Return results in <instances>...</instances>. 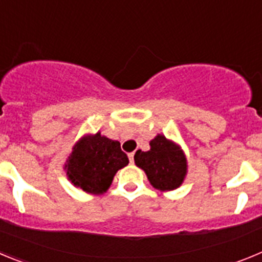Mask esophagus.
Segmentation results:
<instances>
[{"label":"esophagus","instance_id":"obj_1","mask_svg":"<svg viewBox=\"0 0 262 262\" xmlns=\"http://www.w3.org/2000/svg\"><path fill=\"white\" fill-rule=\"evenodd\" d=\"M134 156H135V154H134V152L128 154V159H129V163H131V164L134 163Z\"/></svg>","mask_w":262,"mask_h":262}]
</instances>
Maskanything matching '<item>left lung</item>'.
I'll return each instance as SVG.
<instances>
[{
	"label": "left lung",
	"mask_w": 262,
	"mask_h": 262,
	"mask_svg": "<svg viewBox=\"0 0 262 262\" xmlns=\"http://www.w3.org/2000/svg\"><path fill=\"white\" fill-rule=\"evenodd\" d=\"M149 151L138 149L134 156L136 166L144 170L148 181L160 191L178 189L187 174V159L181 145L163 134L149 142Z\"/></svg>",
	"instance_id": "1"
}]
</instances>
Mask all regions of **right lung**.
Returning <instances> with one entry per match:
<instances>
[{
	"instance_id": "right-lung-1",
	"label": "right lung",
	"mask_w": 262,
	"mask_h": 262,
	"mask_svg": "<svg viewBox=\"0 0 262 262\" xmlns=\"http://www.w3.org/2000/svg\"><path fill=\"white\" fill-rule=\"evenodd\" d=\"M128 164L120 143L101 133L81 136L72 147L64 170L71 184L88 194L101 195L110 187L119 169Z\"/></svg>"
}]
</instances>
